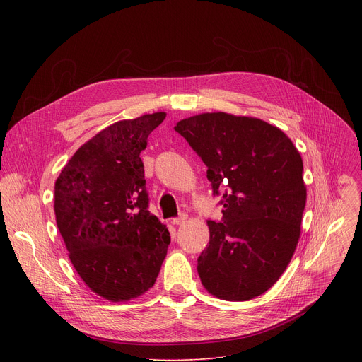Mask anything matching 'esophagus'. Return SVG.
<instances>
[{"label": "esophagus", "instance_id": "obj_1", "mask_svg": "<svg viewBox=\"0 0 362 362\" xmlns=\"http://www.w3.org/2000/svg\"><path fill=\"white\" fill-rule=\"evenodd\" d=\"M187 219V215L186 214H180L177 218H173V225H182L185 223Z\"/></svg>", "mask_w": 362, "mask_h": 362}]
</instances>
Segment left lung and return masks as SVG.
Instances as JSON below:
<instances>
[{
	"label": "left lung",
	"instance_id": "1",
	"mask_svg": "<svg viewBox=\"0 0 362 362\" xmlns=\"http://www.w3.org/2000/svg\"><path fill=\"white\" fill-rule=\"evenodd\" d=\"M175 130L208 168L223 218L208 221L197 257L203 286L226 300H249L284 274L298 245L306 187L300 154L278 127L253 117L203 113Z\"/></svg>",
	"mask_w": 362,
	"mask_h": 362
}]
</instances>
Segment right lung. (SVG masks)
<instances>
[{"label": "right lung", "mask_w": 362, "mask_h": 362, "mask_svg": "<svg viewBox=\"0 0 362 362\" xmlns=\"http://www.w3.org/2000/svg\"><path fill=\"white\" fill-rule=\"evenodd\" d=\"M166 113L117 122L84 143L62 170L54 192L57 228L80 278L112 302L148 291L170 243L148 212L140 159Z\"/></svg>", "instance_id": "right-lung-1"}]
</instances>
